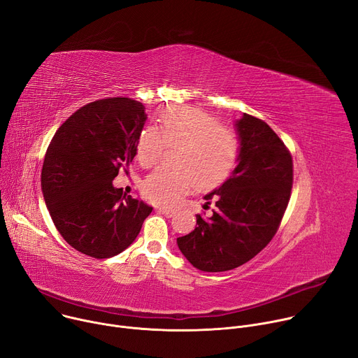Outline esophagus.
I'll return each instance as SVG.
<instances>
[{
    "label": "esophagus",
    "mask_w": 358,
    "mask_h": 358,
    "mask_svg": "<svg viewBox=\"0 0 358 358\" xmlns=\"http://www.w3.org/2000/svg\"><path fill=\"white\" fill-rule=\"evenodd\" d=\"M155 210H157L159 214H164L166 217H173V215L176 214L174 210H170V208H167V207H157Z\"/></svg>",
    "instance_id": "esophagus-1"
}]
</instances>
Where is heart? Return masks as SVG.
<instances>
[{"mask_svg": "<svg viewBox=\"0 0 358 358\" xmlns=\"http://www.w3.org/2000/svg\"><path fill=\"white\" fill-rule=\"evenodd\" d=\"M159 129L147 127L137 138V159L151 167L166 145H177L176 169H157L143 184L147 200L173 206L194 185L210 188L230 176L240 154V138L233 128L214 115L192 107L173 106L161 111Z\"/></svg>", "mask_w": 358, "mask_h": 358, "instance_id": "obj_1", "label": "heart"}]
</instances>
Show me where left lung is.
Returning <instances> with one entry per match:
<instances>
[{"label": "left lung", "mask_w": 358, "mask_h": 358, "mask_svg": "<svg viewBox=\"0 0 358 358\" xmlns=\"http://www.w3.org/2000/svg\"><path fill=\"white\" fill-rule=\"evenodd\" d=\"M240 138L233 174L204 197L213 214H197L194 231L178 237L180 251L201 271L237 268L275 236L292 187V158L263 120L243 114L236 121Z\"/></svg>", "instance_id": "8db88e82"}]
</instances>
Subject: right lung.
Listing matches in <instances>:
<instances>
[{"label": "right lung", "instance_id": "add662e5", "mask_svg": "<svg viewBox=\"0 0 358 358\" xmlns=\"http://www.w3.org/2000/svg\"><path fill=\"white\" fill-rule=\"evenodd\" d=\"M145 120L140 101H94L64 122L47 148L41 171L45 206L61 237L85 255L122 252L152 211L113 185L118 171L133 162Z\"/></svg>", "mask_w": 358, "mask_h": 358}]
</instances>
